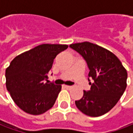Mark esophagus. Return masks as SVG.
Here are the masks:
<instances>
[{
	"label": "esophagus",
	"instance_id": "1",
	"mask_svg": "<svg viewBox=\"0 0 133 133\" xmlns=\"http://www.w3.org/2000/svg\"><path fill=\"white\" fill-rule=\"evenodd\" d=\"M64 88H66V89H70L72 88L71 86H68V85H64Z\"/></svg>",
	"mask_w": 133,
	"mask_h": 133
}]
</instances>
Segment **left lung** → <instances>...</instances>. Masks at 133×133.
I'll return each instance as SVG.
<instances>
[{
    "instance_id": "obj_1",
    "label": "left lung",
    "mask_w": 133,
    "mask_h": 133,
    "mask_svg": "<svg viewBox=\"0 0 133 133\" xmlns=\"http://www.w3.org/2000/svg\"><path fill=\"white\" fill-rule=\"evenodd\" d=\"M84 58L89 69L91 82L89 91H84L83 97L75 101L78 109L84 114L98 117L114 107L127 87V72L112 52L89 42L69 45Z\"/></svg>"
}]
</instances>
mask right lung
I'll return each instance as SVG.
<instances>
[{"mask_svg": "<svg viewBox=\"0 0 133 133\" xmlns=\"http://www.w3.org/2000/svg\"><path fill=\"white\" fill-rule=\"evenodd\" d=\"M67 48L65 44H41L11 61L6 69V86L18 107L37 115L53 107L61 86L50 83L48 73L57 55Z\"/></svg>", "mask_w": 133, "mask_h": 133, "instance_id": "add662e5", "label": "right lung"}]
</instances>
